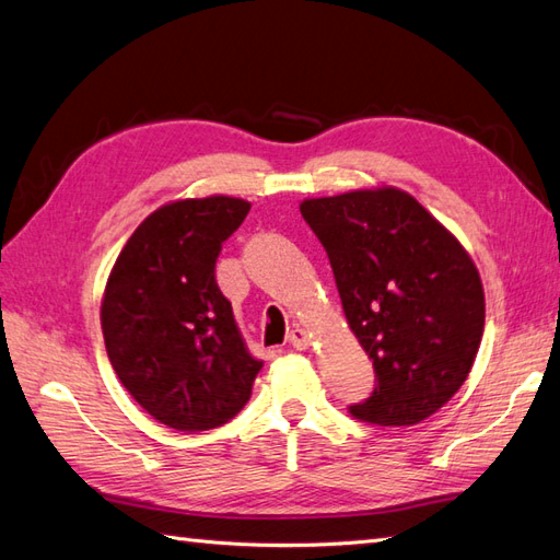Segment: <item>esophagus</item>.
I'll list each match as a JSON object with an SVG mask.
<instances>
[{"label": "esophagus", "instance_id": "1", "mask_svg": "<svg viewBox=\"0 0 560 560\" xmlns=\"http://www.w3.org/2000/svg\"><path fill=\"white\" fill-rule=\"evenodd\" d=\"M288 342L294 349H306L311 342V335H308V330H304V327H294V330H290V335H288Z\"/></svg>", "mask_w": 560, "mask_h": 560}]
</instances>
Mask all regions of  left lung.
<instances>
[{
    "mask_svg": "<svg viewBox=\"0 0 560 560\" xmlns=\"http://www.w3.org/2000/svg\"><path fill=\"white\" fill-rule=\"evenodd\" d=\"M375 389L349 406L371 425H416L466 383L485 330V292L458 240L401 189L306 199Z\"/></svg>",
    "mask_w": 560,
    "mask_h": 560,
    "instance_id": "1",
    "label": "left lung"
}]
</instances>
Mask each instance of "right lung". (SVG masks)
Instances as JSON below:
<instances>
[{"instance_id": "1", "label": "right lung", "mask_w": 560, "mask_h": 560, "mask_svg": "<svg viewBox=\"0 0 560 560\" xmlns=\"http://www.w3.org/2000/svg\"><path fill=\"white\" fill-rule=\"evenodd\" d=\"M249 209L221 195L166 203L135 230L108 276V361L132 399L173 430H213L235 418L264 368L215 282L223 242Z\"/></svg>"}]
</instances>
